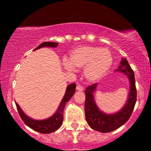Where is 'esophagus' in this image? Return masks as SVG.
<instances>
[{
	"label": "esophagus",
	"mask_w": 151,
	"mask_h": 151,
	"mask_svg": "<svg viewBox=\"0 0 151 151\" xmlns=\"http://www.w3.org/2000/svg\"><path fill=\"white\" fill-rule=\"evenodd\" d=\"M76 90H78V91H82L84 90V87L81 85H80V84H78V85L76 86Z\"/></svg>",
	"instance_id": "esophagus-1"
}]
</instances>
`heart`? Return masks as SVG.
Here are the masks:
<instances>
[{
  "label": "heart",
  "mask_w": 151,
  "mask_h": 151,
  "mask_svg": "<svg viewBox=\"0 0 151 151\" xmlns=\"http://www.w3.org/2000/svg\"><path fill=\"white\" fill-rule=\"evenodd\" d=\"M113 64V57L107 49L93 46H82L71 52L68 62L64 66L67 70L83 68L84 75L88 81L99 79Z\"/></svg>",
  "instance_id": "heart-1"
}]
</instances>
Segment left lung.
<instances>
[{
	"mask_svg": "<svg viewBox=\"0 0 151 151\" xmlns=\"http://www.w3.org/2000/svg\"><path fill=\"white\" fill-rule=\"evenodd\" d=\"M117 71L125 73L128 76L130 83V93L127 103L122 110L118 112L117 113L107 115L99 110L93 100V92L96 90V84L88 86L85 90L84 111L86 120L91 128L101 133L113 131L125 124L131 116L136 102L137 93L134 73L126 58H122L121 65L119 67Z\"/></svg>",
	"mask_w": 151,
	"mask_h": 151,
	"instance_id": "left-lung-1",
	"label": "left lung"
}]
</instances>
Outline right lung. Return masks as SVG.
I'll list each match as a JSON object with an SVG mask.
<instances>
[{"mask_svg": "<svg viewBox=\"0 0 151 151\" xmlns=\"http://www.w3.org/2000/svg\"><path fill=\"white\" fill-rule=\"evenodd\" d=\"M58 43L55 42H44L40 44L37 48H35L34 50H36L38 49L44 47H56L58 46ZM76 92V84H70L67 87L66 90L65 95L64 98L58 107V110L55 112V113L51 116L50 118L45 120H41V121H37V120L32 119L28 116H26L24 113L23 110H21V107H19L17 103H15L18 110V113L21 116L22 121L25 123L26 125L29 127L32 130L41 133H50L52 132L55 131L61 127V124L63 122V119H64V107H65L66 103L72 98V96Z\"/></svg>", "mask_w": 151, "mask_h": 151, "instance_id": "obj_1", "label": "right lung"}]
</instances>
